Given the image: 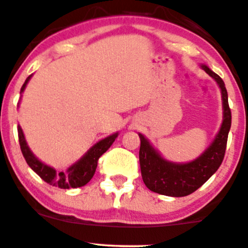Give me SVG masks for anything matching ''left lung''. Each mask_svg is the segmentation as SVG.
Returning <instances> with one entry per match:
<instances>
[{
	"instance_id": "8db88e82",
	"label": "left lung",
	"mask_w": 248,
	"mask_h": 248,
	"mask_svg": "<svg viewBox=\"0 0 248 248\" xmlns=\"http://www.w3.org/2000/svg\"><path fill=\"white\" fill-rule=\"evenodd\" d=\"M200 67L216 81L221 92L222 122L211 145L197 159L188 162H173L165 159L148 139L139 133L141 141L139 152L141 175L147 188L154 193L174 198L189 195L217 172L224 160L232 122L227 91L222 78L211 68L203 63Z\"/></svg>"
}]
</instances>
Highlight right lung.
I'll use <instances>...</instances> for the list:
<instances>
[{
	"mask_svg": "<svg viewBox=\"0 0 248 248\" xmlns=\"http://www.w3.org/2000/svg\"><path fill=\"white\" fill-rule=\"evenodd\" d=\"M31 76L32 74L29 75L28 78H27V80L24 81L20 92L21 96H22V93L24 92V89H26L27 84L31 81ZM18 105H20V102H18ZM17 132L21 151H22L24 159H26L29 167H31L43 181L63 189L78 188V187H82L84 185L88 184V182L92 180V178L94 176L95 170H96L97 160H99V157L101 156L111 145H113V142L115 141V139L118 138L119 135V132H116L108 135V137L101 139V140L97 141L96 143H94V145L92 146L91 148L78 160V161H75L74 164L70 165L66 170H63V172H56L55 168L50 167V166H48L43 161H41L39 157L35 156V154L32 153L31 149L29 148L28 143H27L26 137H24V133L20 124L17 126Z\"/></svg>",
	"mask_w": 248,
	"mask_h": 248,
	"instance_id": "obj_1",
	"label": "right lung"
}]
</instances>
